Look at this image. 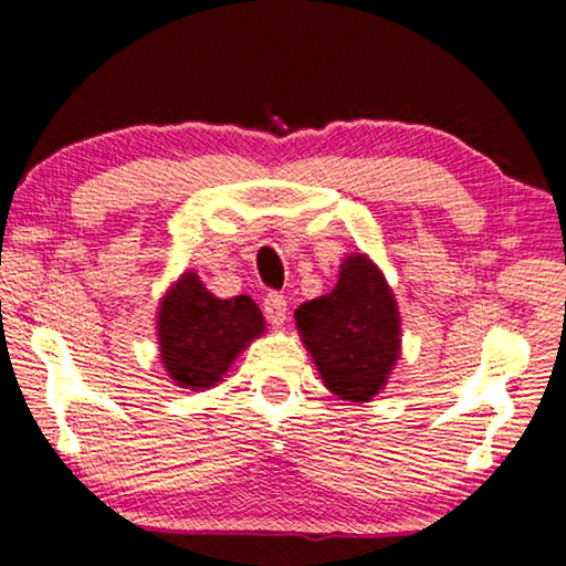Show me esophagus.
Here are the masks:
<instances>
[{"instance_id":"1","label":"esophagus","mask_w":566,"mask_h":566,"mask_svg":"<svg viewBox=\"0 0 566 566\" xmlns=\"http://www.w3.org/2000/svg\"><path fill=\"white\" fill-rule=\"evenodd\" d=\"M262 308H265V316L270 322L281 324L285 322V314H289V304H285V296L277 291H270L265 301H262Z\"/></svg>"}]
</instances>
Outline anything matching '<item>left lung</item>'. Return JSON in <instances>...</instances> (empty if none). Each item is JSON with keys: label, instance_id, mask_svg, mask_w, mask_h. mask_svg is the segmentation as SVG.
<instances>
[{"label": "left lung", "instance_id": "1", "mask_svg": "<svg viewBox=\"0 0 566 566\" xmlns=\"http://www.w3.org/2000/svg\"><path fill=\"white\" fill-rule=\"evenodd\" d=\"M296 327L329 391L368 401L399 358V312L381 270L363 254L339 268L335 291L296 308Z\"/></svg>", "mask_w": 566, "mask_h": 566}]
</instances>
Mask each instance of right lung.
Segmentation results:
<instances>
[{
  "label": "right lung",
  "instance_id": "1",
  "mask_svg": "<svg viewBox=\"0 0 566 566\" xmlns=\"http://www.w3.org/2000/svg\"><path fill=\"white\" fill-rule=\"evenodd\" d=\"M262 329L250 296L216 298L196 273H185L159 306L161 363L182 389H208Z\"/></svg>",
  "mask_w": 566,
  "mask_h": 566
}]
</instances>
